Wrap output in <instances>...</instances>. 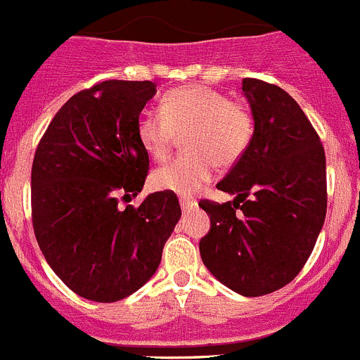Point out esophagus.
Wrapping results in <instances>:
<instances>
[{
    "mask_svg": "<svg viewBox=\"0 0 360 360\" xmlns=\"http://www.w3.org/2000/svg\"><path fill=\"white\" fill-rule=\"evenodd\" d=\"M179 204H181V210H183V212H190V210L195 208L197 206V200L190 199V197H181Z\"/></svg>",
    "mask_w": 360,
    "mask_h": 360,
    "instance_id": "esophagus-1",
    "label": "esophagus"
}]
</instances>
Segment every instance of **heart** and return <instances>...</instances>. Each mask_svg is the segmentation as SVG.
Returning <instances> with one entry per match:
<instances>
[{
	"instance_id": "heart-1",
	"label": "heart",
	"mask_w": 360,
	"mask_h": 360,
	"mask_svg": "<svg viewBox=\"0 0 360 360\" xmlns=\"http://www.w3.org/2000/svg\"><path fill=\"white\" fill-rule=\"evenodd\" d=\"M184 132V154L152 174L150 183L161 192L190 195L212 181L217 163L231 167L252 140V118L238 102L208 86L170 89L161 100V111L143 109L136 134L152 160L167 158L177 132Z\"/></svg>"
}]
</instances>
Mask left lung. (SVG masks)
I'll list each match as a JSON object with an SVG mask.
<instances>
[{
  "label": "left lung",
  "instance_id": "8db88e82",
  "mask_svg": "<svg viewBox=\"0 0 360 360\" xmlns=\"http://www.w3.org/2000/svg\"><path fill=\"white\" fill-rule=\"evenodd\" d=\"M255 132L219 190L229 202L200 200L210 231L199 251L210 273L242 296L274 292L309 260L326 215V160L296 100L274 84L242 80Z\"/></svg>",
  "mask_w": 360,
  "mask_h": 360
}]
</instances>
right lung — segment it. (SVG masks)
<instances>
[{"label": "right lung", "mask_w": 360, "mask_h": 360, "mask_svg": "<svg viewBox=\"0 0 360 360\" xmlns=\"http://www.w3.org/2000/svg\"><path fill=\"white\" fill-rule=\"evenodd\" d=\"M150 80H105L71 96L48 125L32 165V222L53 273L86 300L112 303L143 287L181 217L174 192L140 206L148 154L136 134Z\"/></svg>", "instance_id": "1"}]
</instances>
